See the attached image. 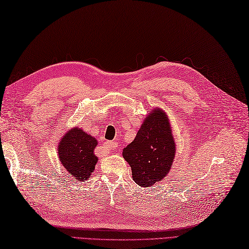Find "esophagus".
I'll use <instances>...</instances> for the list:
<instances>
[{"label": "esophagus", "instance_id": "esophagus-1", "mask_svg": "<svg viewBox=\"0 0 249 249\" xmlns=\"http://www.w3.org/2000/svg\"><path fill=\"white\" fill-rule=\"evenodd\" d=\"M118 146V142H115V141H107L105 143V147L106 149H108V150H114L115 147Z\"/></svg>", "mask_w": 249, "mask_h": 249}]
</instances>
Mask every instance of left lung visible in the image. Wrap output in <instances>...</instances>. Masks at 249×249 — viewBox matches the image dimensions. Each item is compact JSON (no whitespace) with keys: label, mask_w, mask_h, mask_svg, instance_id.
I'll use <instances>...</instances> for the list:
<instances>
[{"label":"left lung","mask_w":249,"mask_h":249,"mask_svg":"<svg viewBox=\"0 0 249 249\" xmlns=\"http://www.w3.org/2000/svg\"><path fill=\"white\" fill-rule=\"evenodd\" d=\"M176 156V141L165 111L154 108L143 120L134 141L123 150L124 160L133 179L142 187L160 182L171 169Z\"/></svg>","instance_id":"left-lung-1"}]
</instances>
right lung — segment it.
<instances>
[{
  "mask_svg": "<svg viewBox=\"0 0 249 249\" xmlns=\"http://www.w3.org/2000/svg\"><path fill=\"white\" fill-rule=\"evenodd\" d=\"M97 140L82 129L75 127L67 131L59 142V160L71 177L86 181L92 176L98 160L94 154Z\"/></svg>",
  "mask_w": 249,
  "mask_h": 249,
  "instance_id": "obj_1",
  "label": "right lung"
}]
</instances>
